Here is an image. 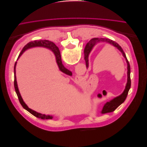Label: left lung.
Wrapping results in <instances>:
<instances>
[{
    "label": "left lung",
    "mask_w": 147,
    "mask_h": 147,
    "mask_svg": "<svg viewBox=\"0 0 147 147\" xmlns=\"http://www.w3.org/2000/svg\"><path fill=\"white\" fill-rule=\"evenodd\" d=\"M100 42H105L107 43H109L111 44V45H112L115 47L117 48L118 50L122 53L123 56L124 57V58L126 59V63L127 64V81L125 90H124V91H123V92L121 95L117 97H115V98L113 99L112 100H111L109 102H107L104 105V107H103V109H102V113H106L113 112L115 109H116L117 107H118L122 103H123L124 100H125L126 97L127 96L129 90V89L131 88V77H130L131 68H130V64H129V61L127 59L126 56L125 55V53H124L122 48L120 47L117 42L112 40L109 39V38H92L91 40H90V42H89L86 44L85 48H84V60H85V62H86V66L87 68L88 67L89 54H90V53L93 47H94L97 43Z\"/></svg>",
    "instance_id": "1"
}]
</instances>
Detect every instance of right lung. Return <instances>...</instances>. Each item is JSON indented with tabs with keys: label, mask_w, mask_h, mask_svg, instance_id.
I'll use <instances>...</instances> for the list:
<instances>
[{
	"label": "right lung",
	"mask_w": 147,
	"mask_h": 147,
	"mask_svg": "<svg viewBox=\"0 0 147 147\" xmlns=\"http://www.w3.org/2000/svg\"><path fill=\"white\" fill-rule=\"evenodd\" d=\"M45 47V48H48L54 53V54L56 56V63L58 65L59 68L60 69V70L61 72H64L65 74H67L69 75H72V72H70V70H69L68 69H67L63 65V63H62V61H61V53L59 51V50L58 47H57L54 43H53L49 40H35L33 42H30L29 43H28L27 45H25L24 47L23 48V50L21 51L20 54L18 56V57L17 61L18 60V59L20 58V57L21 56V55L23 54V52H24L26 50H28L29 48H32V47ZM17 61H16V63L15 64V66H14V86H15V91L16 94L18 96V99L20 100V104H21V105L23 106V107L26 109L29 113H30L32 115H33L34 116L36 117L37 118H41L43 119H53V117L50 116V115H46L45 114H41L40 113H38L35 111L29 109L28 107L27 106L24 102L23 101V99L21 96V94L20 93L18 88V84H17V82H16V65L17 63Z\"/></svg>",
	"instance_id": "add662e5"
}]
</instances>
